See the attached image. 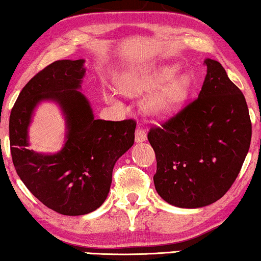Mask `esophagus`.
Instances as JSON below:
<instances>
[{
	"mask_svg": "<svg viewBox=\"0 0 261 261\" xmlns=\"http://www.w3.org/2000/svg\"><path fill=\"white\" fill-rule=\"evenodd\" d=\"M147 140V135H146V132L142 129V128L139 127L137 132H135V142L140 144V142H144Z\"/></svg>",
	"mask_w": 261,
	"mask_h": 261,
	"instance_id": "obj_1",
	"label": "esophagus"
}]
</instances>
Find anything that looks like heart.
<instances>
[{
  "mask_svg": "<svg viewBox=\"0 0 261 261\" xmlns=\"http://www.w3.org/2000/svg\"><path fill=\"white\" fill-rule=\"evenodd\" d=\"M178 72V66L169 65L152 73L128 70L119 76L116 85L121 92L128 96H139L162 85L145 103V112L155 120H167L176 116L189 101L195 87L194 76L189 72ZM108 103L119 106L112 91L105 92Z\"/></svg>",
  "mask_w": 261,
  "mask_h": 261,
  "instance_id": "b5f03b06",
  "label": "heart"
}]
</instances>
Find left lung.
Returning a JSON list of instances; mask_svg holds the SVG:
<instances>
[{"label": "left lung", "mask_w": 261, "mask_h": 261, "mask_svg": "<svg viewBox=\"0 0 261 261\" xmlns=\"http://www.w3.org/2000/svg\"><path fill=\"white\" fill-rule=\"evenodd\" d=\"M204 63L198 98L148 133L156 158L155 190L178 208L197 209L219 201L237 179L251 145L244 94L217 60Z\"/></svg>", "instance_id": "8db88e82"}]
</instances>
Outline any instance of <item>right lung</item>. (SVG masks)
<instances>
[{
  "instance_id": "1",
  "label": "right lung",
  "mask_w": 261,
  "mask_h": 261,
  "mask_svg": "<svg viewBox=\"0 0 261 261\" xmlns=\"http://www.w3.org/2000/svg\"><path fill=\"white\" fill-rule=\"evenodd\" d=\"M85 60H57L24 85L9 119L14 166L28 190L62 215H85L109 194L115 163L134 144L135 121L96 120L81 92ZM42 101L60 107L66 121L63 147L56 153L33 151L29 126Z\"/></svg>"
}]
</instances>
